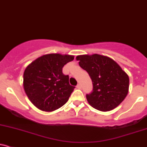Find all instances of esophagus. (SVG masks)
Returning <instances> with one entry per match:
<instances>
[{
  "label": "esophagus",
  "instance_id": "1",
  "mask_svg": "<svg viewBox=\"0 0 147 147\" xmlns=\"http://www.w3.org/2000/svg\"><path fill=\"white\" fill-rule=\"evenodd\" d=\"M77 87H78V89H81V88H82L81 84H80V83H79V84H78V85H77Z\"/></svg>",
  "mask_w": 147,
  "mask_h": 147
}]
</instances>
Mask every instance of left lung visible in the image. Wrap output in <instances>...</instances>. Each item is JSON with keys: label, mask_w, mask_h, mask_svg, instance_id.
<instances>
[{"label": "left lung", "mask_w": 147, "mask_h": 147, "mask_svg": "<svg viewBox=\"0 0 147 147\" xmlns=\"http://www.w3.org/2000/svg\"><path fill=\"white\" fill-rule=\"evenodd\" d=\"M76 60L92 79L93 90L86 96L90 106L98 111H109L125 98L129 77L115 61L99 54L78 55Z\"/></svg>", "instance_id": "8db88e82"}]
</instances>
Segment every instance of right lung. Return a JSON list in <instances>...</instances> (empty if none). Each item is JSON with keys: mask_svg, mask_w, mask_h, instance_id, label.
Wrapping results in <instances>:
<instances>
[{"mask_svg": "<svg viewBox=\"0 0 147 147\" xmlns=\"http://www.w3.org/2000/svg\"><path fill=\"white\" fill-rule=\"evenodd\" d=\"M74 58L70 55L46 54L26 67L23 86L29 99L37 109L51 112L68 101L75 87L69 84V76L63 75L62 70Z\"/></svg>", "mask_w": 147, "mask_h": 147, "instance_id": "1", "label": "right lung"}]
</instances>
